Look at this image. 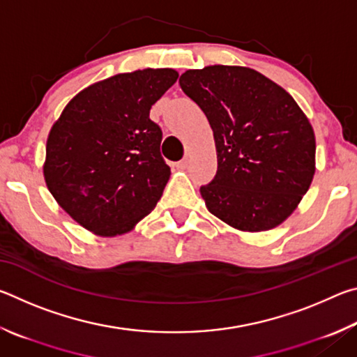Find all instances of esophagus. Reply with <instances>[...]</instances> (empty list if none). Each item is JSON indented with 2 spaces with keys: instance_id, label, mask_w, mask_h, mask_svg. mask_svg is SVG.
Instances as JSON below:
<instances>
[{
  "instance_id": "1",
  "label": "esophagus",
  "mask_w": 357,
  "mask_h": 357,
  "mask_svg": "<svg viewBox=\"0 0 357 357\" xmlns=\"http://www.w3.org/2000/svg\"><path fill=\"white\" fill-rule=\"evenodd\" d=\"M189 165H190L189 157H184L183 160H179V162H178V164H176V168H179V170H185V168H189Z\"/></svg>"
}]
</instances>
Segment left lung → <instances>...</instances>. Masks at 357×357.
Masks as SVG:
<instances>
[{
    "label": "left lung",
    "instance_id": "obj_1",
    "mask_svg": "<svg viewBox=\"0 0 357 357\" xmlns=\"http://www.w3.org/2000/svg\"><path fill=\"white\" fill-rule=\"evenodd\" d=\"M214 132L217 173L200 187L211 214L264 231L293 213L315 174V134L285 89L259 72L209 66L179 77Z\"/></svg>",
    "mask_w": 357,
    "mask_h": 357
}]
</instances>
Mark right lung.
Segmentation results:
<instances>
[{
  "label": "right lung",
  "instance_id": "1",
  "mask_svg": "<svg viewBox=\"0 0 357 357\" xmlns=\"http://www.w3.org/2000/svg\"><path fill=\"white\" fill-rule=\"evenodd\" d=\"M176 78L173 69L107 78L78 93L53 124L47 187L89 231H129L160 200L170 167L160 154L162 129L149 110Z\"/></svg>",
  "mask_w": 357,
  "mask_h": 357
}]
</instances>
